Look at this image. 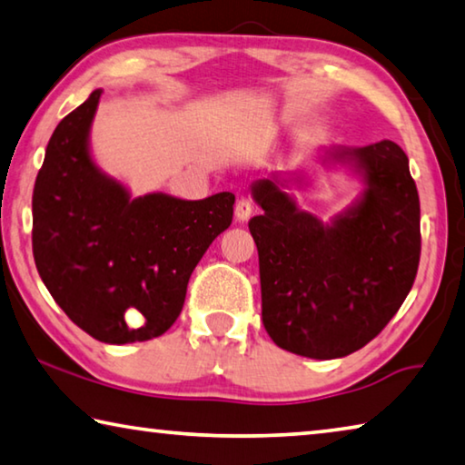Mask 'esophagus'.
I'll use <instances>...</instances> for the list:
<instances>
[{
	"label": "esophagus",
	"instance_id": "1",
	"mask_svg": "<svg viewBox=\"0 0 465 465\" xmlns=\"http://www.w3.org/2000/svg\"><path fill=\"white\" fill-rule=\"evenodd\" d=\"M252 213H254V204H252V201L246 199V196H242V199L235 203V217H238V222H248Z\"/></svg>",
	"mask_w": 465,
	"mask_h": 465
}]
</instances>
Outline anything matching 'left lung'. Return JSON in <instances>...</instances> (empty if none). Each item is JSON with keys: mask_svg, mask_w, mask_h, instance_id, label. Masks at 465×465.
<instances>
[{"mask_svg": "<svg viewBox=\"0 0 465 465\" xmlns=\"http://www.w3.org/2000/svg\"><path fill=\"white\" fill-rule=\"evenodd\" d=\"M363 172L357 207L324 225L272 180L252 186L264 213L250 219L258 248L262 324L295 355L336 359L388 326L414 285L420 261V201L402 147L344 149Z\"/></svg>", "mask_w": 465, "mask_h": 465, "instance_id": "obj_1", "label": "left lung"}]
</instances>
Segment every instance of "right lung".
I'll use <instances>...</instances> for the list:
<instances>
[{
    "instance_id": "obj_1",
    "label": "right lung",
    "mask_w": 465,
    "mask_h": 465,
    "mask_svg": "<svg viewBox=\"0 0 465 465\" xmlns=\"http://www.w3.org/2000/svg\"><path fill=\"white\" fill-rule=\"evenodd\" d=\"M102 90L63 119L33 193L36 271L59 308L100 342L162 336L180 316L188 279L233 217L235 196L129 199L94 166L88 131Z\"/></svg>"
}]
</instances>
